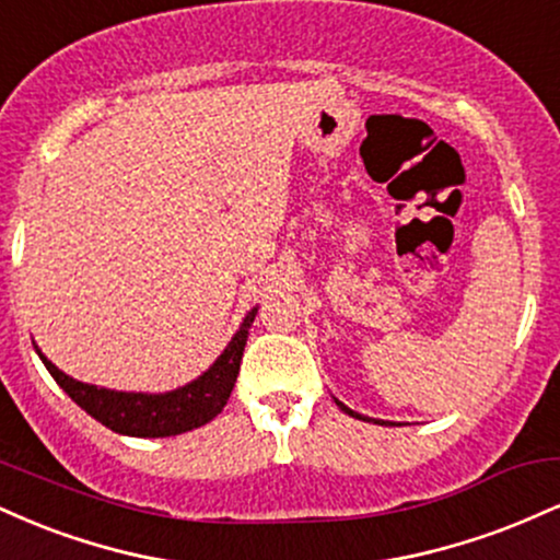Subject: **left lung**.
<instances>
[{"label":"left lung","mask_w":560,"mask_h":560,"mask_svg":"<svg viewBox=\"0 0 560 560\" xmlns=\"http://www.w3.org/2000/svg\"><path fill=\"white\" fill-rule=\"evenodd\" d=\"M337 405H339V408H342V410H345V413H347V416H352V419H361V421H369V419H365V416H361V413H355V410H350V408H347V405H345V402H339V400H337Z\"/></svg>","instance_id":"obj_1"}]
</instances>
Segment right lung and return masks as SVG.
Masks as SVG:
<instances>
[{
    "mask_svg": "<svg viewBox=\"0 0 560 560\" xmlns=\"http://www.w3.org/2000/svg\"><path fill=\"white\" fill-rule=\"evenodd\" d=\"M255 316H258V305L249 307L226 350L215 358V363L202 376L171 392H118L96 387V384H83L79 378L62 374L38 350V345L36 352L55 382L68 392L70 400L81 405L102 427L126 436H176L213 421L223 410V405L229 402L231 389L240 376L244 345H247V334Z\"/></svg>",
    "mask_w": 560,
    "mask_h": 560,
    "instance_id": "add662e5",
    "label": "right lung"
}]
</instances>
